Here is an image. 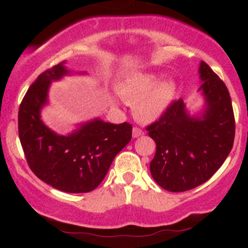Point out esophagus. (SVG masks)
I'll list each match as a JSON object with an SVG mask.
<instances>
[{
	"label": "esophagus",
	"mask_w": 248,
	"mask_h": 248,
	"mask_svg": "<svg viewBox=\"0 0 248 248\" xmlns=\"http://www.w3.org/2000/svg\"><path fill=\"white\" fill-rule=\"evenodd\" d=\"M144 134L143 130L139 129V128H133V132H132V136L133 139H136V138H140V136H142Z\"/></svg>",
	"instance_id": "1"
}]
</instances>
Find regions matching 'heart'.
<instances>
[{
    "mask_svg": "<svg viewBox=\"0 0 248 248\" xmlns=\"http://www.w3.org/2000/svg\"><path fill=\"white\" fill-rule=\"evenodd\" d=\"M162 77L160 72L138 71L116 84L118 94L132 106L134 118L142 124L158 120L175 101L178 82Z\"/></svg>",
    "mask_w": 248,
    "mask_h": 248,
    "instance_id": "obj_1",
    "label": "heart"
}]
</instances>
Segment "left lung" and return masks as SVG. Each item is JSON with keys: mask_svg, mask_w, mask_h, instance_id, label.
I'll return each instance as SVG.
<instances>
[{"mask_svg": "<svg viewBox=\"0 0 248 248\" xmlns=\"http://www.w3.org/2000/svg\"><path fill=\"white\" fill-rule=\"evenodd\" d=\"M198 73L203 105L190 110L179 99L147 128L156 142L150 172L158 186L171 192L205 183L226 160L234 141V115L227 87L206 62H201Z\"/></svg>", "mask_w": 248, "mask_h": 248, "instance_id": "1", "label": "left lung"}]
</instances>
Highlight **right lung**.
Instances as JSON below:
<instances>
[{
	"label": "right lung",
	"mask_w": 248,
	"mask_h": 248,
	"mask_svg": "<svg viewBox=\"0 0 248 248\" xmlns=\"http://www.w3.org/2000/svg\"><path fill=\"white\" fill-rule=\"evenodd\" d=\"M59 62L37 77L25 93L18 109V134L33 173L55 189L70 193L90 192L105 178L113 160L132 139V124L105 122L94 118L77 124L62 135L42 120V109L49 105L53 81L64 77L85 76Z\"/></svg>",
	"instance_id": "right-lung-1"
}]
</instances>
